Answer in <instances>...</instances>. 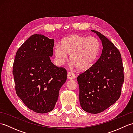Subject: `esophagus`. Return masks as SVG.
I'll return each instance as SVG.
<instances>
[{
  "instance_id": "1",
  "label": "esophagus",
  "mask_w": 133,
  "mask_h": 133,
  "mask_svg": "<svg viewBox=\"0 0 133 133\" xmlns=\"http://www.w3.org/2000/svg\"><path fill=\"white\" fill-rule=\"evenodd\" d=\"M75 78V75L74 73H72V72H68V74H67V78H68L69 79H74Z\"/></svg>"
}]
</instances>
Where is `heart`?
Instances as JSON below:
<instances>
[{
    "label": "heart",
    "mask_w": 133,
    "mask_h": 133,
    "mask_svg": "<svg viewBox=\"0 0 133 133\" xmlns=\"http://www.w3.org/2000/svg\"><path fill=\"white\" fill-rule=\"evenodd\" d=\"M101 51L100 41L94 36L70 35L61 41L54 49L56 63L63 65L70 55L72 66L80 70L90 69L98 59Z\"/></svg>",
    "instance_id": "b5f03b06"
}]
</instances>
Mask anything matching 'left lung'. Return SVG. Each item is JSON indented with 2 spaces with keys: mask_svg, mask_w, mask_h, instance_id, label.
Segmentation results:
<instances>
[{
  "mask_svg": "<svg viewBox=\"0 0 133 133\" xmlns=\"http://www.w3.org/2000/svg\"><path fill=\"white\" fill-rule=\"evenodd\" d=\"M99 38L103 49L98 60L77 77L82 108L91 114L103 111L116 102L124 82L123 66L119 50L106 36L91 30Z\"/></svg>",
  "mask_w": 133,
  "mask_h": 133,
  "instance_id": "left-lung-1",
  "label": "left lung"
}]
</instances>
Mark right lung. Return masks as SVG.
Returning a JSON list of instances; mask_svg holds the SVG:
<instances>
[{"label": "right lung", "instance_id": "add662e5", "mask_svg": "<svg viewBox=\"0 0 133 133\" xmlns=\"http://www.w3.org/2000/svg\"><path fill=\"white\" fill-rule=\"evenodd\" d=\"M54 40L42 34L30 36L17 51L12 74L17 95L28 108L47 113L54 108L67 71L50 60Z\"/></svg>", "mask_w": 133, "mask_h": 133}]
</instances>
